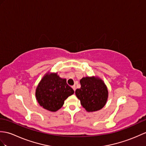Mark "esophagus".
<instances>
[{"mask_svg": "<svg viewBox=\"0 0 146 146\" xmlns=\"http://www.w3.org/2000/svg\"><path fill=\"white\" fill-rule=\"evenodd\" d=\"M72 88L73 89V90H74V91H75V90H76V86H72Z\"/></svg>", "mask_w": 146, "mask_h": 146, "instance_id": "esophagus-1", "label": "esophagus"}]
</instances>
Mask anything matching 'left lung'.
I'll use <instances>...</instances> for the list:
<instances>
[{
    "instance_id": "left-lung-1",
    "label": "left lung",
    "mask_w": 146,
    "mask_h": 146,
    "mask_svg": "<svg viewBox=\"0 0 146 146\" xmlns=\"http://www.w3.org/2000/svg\"><path fill=\"white\" fill-rule=\"evenodd\" d=\"M81 88L75 91L81 104L88 112L100 110L108 98V88L102 79L98 76L83 77L80 81Z\"/></svg>"
}]
</instances>
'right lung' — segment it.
Here are the masks:
<instances>
[{
	"label": "right lung",
	"mask_w": 146,
	"mask_h": 146,
	"mask_svg": "<svg viewBox=\"0 0 146 146\" xmlns=\"http://www.w3.org/2000/svg\"><path fill=\"white\" fill-rule=\"evenodd\" d=\"M74 93L73 90L57 73L47 72L40 80L35 90L37 102L44 109L56 112L63 106L67 98Z\"/></svg>",
	"instance_id": "obj_1"
}]
</instances>
